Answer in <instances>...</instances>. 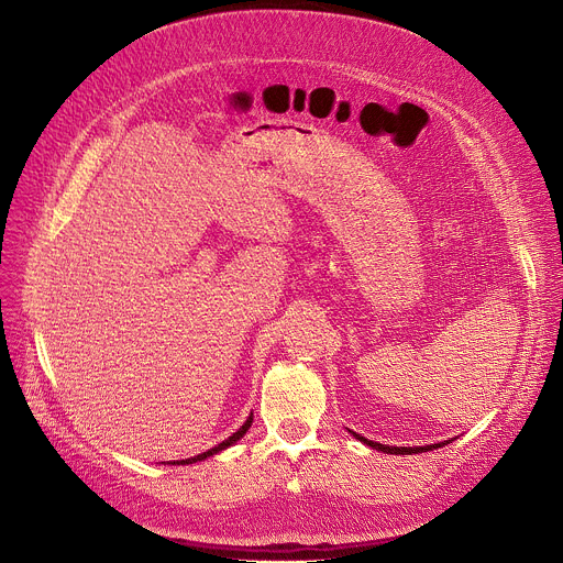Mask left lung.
<instances>
[{"instance_id":"left-lung-1","label":"left lung","mask_w":563,"mask_h":563,"mask_svg":"<svg viewBox=\"0 0 563 563\" xmlns=\"http://www.w3.org/2000/svg\"><path fill=\"white\" fill-rule=\"evenodd\" d=\"M360 441H364V443H368L371 448H375V451H382V453H388V455H412V453H426V451H432V448H441V445H445V443H451L453 439H448V441H441V443H432V445H419V448H397V445H384V443H377V441H371V439H366V437H360L357 432H353Z\"/></svg>"}]
</instances>
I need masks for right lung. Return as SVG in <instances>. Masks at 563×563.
<instances>
[{
    "instance_id": "add662e5",
    "label": "right lung",
    "mask_w": 563,
    "mask_h": 563,
    "mask_svg": "<svg viewBox=\"0 0 563 563\" xmlns=\"http://www.w3.org/2000/svg\"><path fill=\"white\" fill-rule=\"evenodd\" d=\"M251 423H253V415H251V417L246 419V423H244V426H242L238 432H233V434H231L227 441L217 443L214 448H210V451H206V453H201V455H197V457H190V460H181V462H170V464H177V466L181 464V466H184V464H195V462H201V460H206V457H210V455H217L219 451H223V448H229V445H233L238 439H242V437L246 434V430L251 428Z\"/></svg>"
}]
</instances>
